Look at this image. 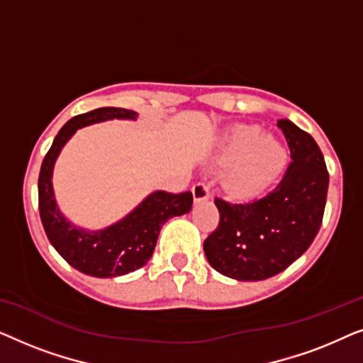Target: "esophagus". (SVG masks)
<instances>
[{
	"label": "esophagus",
	"instance_id": "esophagus-1",
	"mask_svg": "<svg viewBox=\"0 0 363 363\" xmlns=\"http://www.w3.org/2000/svg\"><path fill=\"white\" fill-rule=\"evenodd\" d=\"M191 193L195 203L206 201L208 198H210V186H208L206 183H196V185L191 188Z\"/></svg>",
	"mask_w": 363,
	"mask_h": 363
}]
</instances>
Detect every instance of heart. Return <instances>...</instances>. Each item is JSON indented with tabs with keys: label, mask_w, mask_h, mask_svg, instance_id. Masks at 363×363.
I'll use <instances>...</instances> for the list:
<instances>
[{
	"label": "heart",
	"mask_w": 363,
	"mask_h": 363,
	"mask_svg": "<svg viewBox=\"0 0 363 363\" xmlns=\"http://www.w3.org/2000/svg\"><path fill=\"white\" fill-rule=\"evenodd\" d=\"M216 167H230L225 188L236 198H252L266 191L282 175L287 150L274 137L256 125H240L228 133L215 157Z\"/></svg>",
	"instance_id": "obj_1"
}]
</instances>
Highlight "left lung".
<instances>
[{
  "mask_svg": "<svg viewBox=\"0 0 363 363\" xmlns=\"http://www.w3.org/2000/svg\"><path fill=\"white\" fill-rule=\"evenodd\" d=\"M292 163L269 195L252 203L215 200L220 226L203 242L213 269L236 281H264L304 255L320 230L329 188L324 155L289 118L277 121Z\"/></svg>",
  "mask_w": 363,
  "mask_h": 363,
  "instance_id": "1",
  "label": "left lung"
}]
</instances>
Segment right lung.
<instances>
[{
	"mask_svg": "<svg viewBox=\"0 0 363 363\" xmlns=\"http://www.w3.org/2000/svg\"><path fill=\"white\" fill-rule=\"evenodd\" d=\"M135 111L101 107L69 121L54 138L39 173V213L44 231L59 255L74 269L94 277H117L140 269L155 251L162 226L173 216L190 213V191L170 195L152 191L130 213L101 230H89L69 220L54 195L52 173L57 157L79 128L107 121H137Z\"/></svg>",
	"mask_w": 363,
	"mask_h": 363,
	"instance_id": "add662e5",
	"label": "right lung"
}]
</instances>
